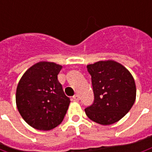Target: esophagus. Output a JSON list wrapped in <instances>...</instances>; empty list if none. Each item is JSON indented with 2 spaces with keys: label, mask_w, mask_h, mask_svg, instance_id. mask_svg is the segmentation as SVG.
Returning a JSON list of instances; mask_svg holds the SVG:
<instances>
[{
  "label": "esophagus",
  "mask_w": 152,
  "mask_h": 152,
  "mask_svg": "<svg viewBox=\"0 0 152 152\" xmlns=\"http://www.w3.org/2000/svg\"><path fill=\"white\" fill-rule=\"evenodd\" d=\"M73 99L75 100V101H79L80 100V97L78 94H75V95L73 96Z\"/></svg>",
  "instance_id": "1"
}]
</instances>
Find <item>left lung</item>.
I'll list each match as a JSON object with an SVG mask.
<instances>
[{
	"mask_svg": "<svg viewBox=\"0 0 152 152\" xmlns=\"http://www.w3.org/2000/svg\"><path fill=\"white\" fill-rule=\"evenodd\" d=\"M91 75L94 101L85 109L86 115L98 124L109 125L129 112L136 99V85L132 74L114 60L87 65Z\"/></svg>",
	"mask_w": 152,
	"mask_h": 152,
	"instance_id": "1",
	"label": "left lung"
}]
</instances>
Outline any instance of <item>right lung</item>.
<instances>
[{"mask_svg":"<svg viewBox=\"0 0 152 152\" xmlns=\"http://www.w3.org/2000/svg\"><path fill=\"white\" fill-rule=\"evenodd\" d=\"M62 66L41 61L29 67L17 86L16 105L23 119L38 130H50L63 121L70 104L58 75Z\"/></svg>","mask_w":152,"mask_h":152,"instance_id":"add662e5","label":"right lung"}]
</instances>
